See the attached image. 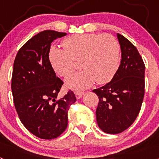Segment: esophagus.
Segmentation results:
<instances>
[{"mask_svg":"<svg viewBox=\"0 0 159 159\" xmlns=\"http://www.w3.org/2000/svg\"><path fill=\"white\" fill-rule=\"evenodd\" d=\"M84 92H75V97H76L77 99H80L82 98V96L84 95Z\"/></svg>","mask_w":159,"mask_h":159,"instance_id":"1","label":"esophagus"}]
</instances>
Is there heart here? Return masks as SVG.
I'll use <instances>...</instances> for the list:
<instances>
[{"label": "heart", "mask_w": 159, "mask_h": 159, "mask_svg": "<svg viewBox=\"0 0 159 159\" xmlns=\"http://www.w3.org/2000/svg\"><path fill=\"white\" fill-rule=\"evenodd\" d=\"M64 49L52 47L48 59L52 67L60 76H67L80 61L84 71L74 73L65 80L66 86L80 91L96 81L103 84L113 78L120 63L118 40L109 34H76L63 41Z\"/></svg>", "instance_id": "obj_1"}]
</instances>
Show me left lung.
I'll return each instance as SVG.
<instances>
[{
  "mask_svg": "<svg viewBox=\"0 0 159 159\" xmlns=\"http://www.w3.org/2000/svg\"><path fill=\"white\" fill-rule=\"evenodd\" d=\"M121 63L111 80L93 90L99 96L96 121L107 134H119L134 123L141 109L145 92V64L137 48L117 33Z\"/></svg>",
  "mask_w": 159,
  "mask_h": 159,
  "instance_id": "8db88e82",
  "label": "left lung"
}]
</instances>
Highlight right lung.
Wrapping results in <instances>:
<instances>
[{"label": "right lung", "instance_id": "right-lung-1", "mask_svg": "<svg viewBox=\"0 0 159 159\" xmlns=\"http://www.w3.org/2000/svg\"><path fill=\"white\" fill-rule=\"evenodd\" d=\"M66 35L39 32L20 48L14 60L11 88L15 108L26 129L42 139H56L65 130L67 111L76 101L71 91L57 99L64 83L48 59L52 42Z\"/></svg>", "mask_w": 159, "mask_h": 159}]
</instances>
